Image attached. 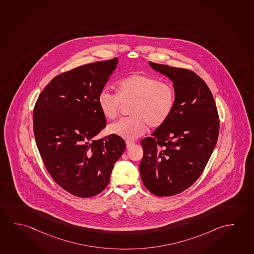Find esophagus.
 <instances>
[{"instance_id": "34e87169", "label": "esophagus", "mask_w": 254, "mask_h": 254, "mask_svg": "<svg viewBox=\"0 0 254 254\" xmlns=\"http://www.w3.org/2000/svg\"><path fill=\"white\" fill-rule=\"evenodd\" d=\"M134 144H135V143H134L133 141L127 140L126 141V147L129 148V147H131Z\"/></svg>"}]
</instances>
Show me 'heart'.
I'll list each match as a JSON object with an SVG mask.
<instances>
[{"label": "heart", "mask_w": 254, "mask_h": 254, "mask_svg": "<svg viewBox=\"0 0 254 254\" xmlns=\"http://www.w3.org/2000/svg\"><path fill=\"white\" fill-rule=\"evenodd\" d=\"M176 94L171 85L162 83L157 77L135 73L124 77L117 86V94L103 89L97 102L107 119L114 120L122 105L129 104L131 117L121 119L109 126V131L125 139L140 137L151 128L163 125L173 111Z\"/></svg>", "instance_id": "obj_1"}]
</instances>
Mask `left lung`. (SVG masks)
Instances as JSON below:
<instances>
[{
	"label": "left lung",
	"mask_w": 254,
	"mask_h": 254,
	"mask_svg": "<svg viewBox=\"0 0 254 254\" xmlns=\"http://www.w3.org/2000/svg\"><path fill=\"white\" fill-rule=\"evenodd\" d=\"M149 65L172 81L176 101L169 119L152 137L141 140V179L154 195L173 196L193 185L208 162L219 134L217 109L197 74L152 62Z\"/></svg>",
	"instance_id": "left-lung-1"
}]
</instances>
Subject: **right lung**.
<instances>
[{
	"label": "right lung",
	"instance_id": "right-lung-1",
	"mask_svg": "<svg viewBox=\"0 0 254 254\" xmlns=\"http://www.w3.org/2000/svg\"><path fill=\"white\" fill-rule=\"evenodd\" d=\"M118 59L82 65L62 73L41 92L33 110V130L46 169L74 196L90 197L109 185L126 148L121 137H95L107 125L97 102Z\"/></svg>",
	"mask_w": 254,
	"mask_h": 254
}]
</instances>
